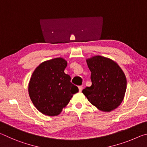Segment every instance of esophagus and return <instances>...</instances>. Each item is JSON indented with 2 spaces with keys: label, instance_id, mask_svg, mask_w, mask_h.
Instances as JSON below:
<instances>
[{
  "label": "esophagus",
  "instance_id": "esophagus-1",
  "mask_svg": "<svg viewBox=\"0 0 147 147\" xmlns=\"http://www.w3.org/2000/svg\"><path fill=\"white\" fill-rule=\"evenodd\" d=\"M82 89H83L82 86H78V89H79L80 92H81L82 91Z\"/></svg>",
  "mask_w": 147,
  "mask_h": 147
}]
</instances>
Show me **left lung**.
<instances>
[{
    "instance_id": "left-lung-1",
    "label": "left lung",
    "mask_w": 147,
    "mask_h": 147,
    "mask_svg": "<svg viewBox=\"0 0 147 147\" xmlns=\"http://www.w3.org/2000/svg\"><path fill=\"white\" fill-rule=\"evenodd\" d=\"M91 72L92 85L82 93L91 104L99 110L109 112L123 102L126 90V78L119 65L101 56L86 59Z\"/></svg>"
}]
</instances>
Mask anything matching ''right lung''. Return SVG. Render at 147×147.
Wrapping results in <instances>:
<instances>
[{"label": "right lung", "instance_id": "1", "mask_svg": "<svg viewBox=\"0 0 147 147\" xmlns=\"http://www.w3.org/2000/svg\"><path fill=\"white\" fill-rule=\"evenodd\" d=\"M67 61L56 58L41 63L32 73L28 93L35 107L44 115H58L67 105L78 87L71 82L64 73Z\"/></svg>", "mask_w": 147, "mask_h": 147}]
</instances>
